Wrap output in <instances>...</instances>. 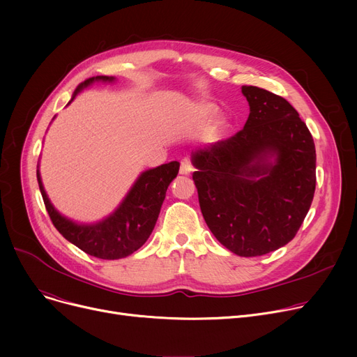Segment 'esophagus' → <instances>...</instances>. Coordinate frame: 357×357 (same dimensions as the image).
<instances>
[{
    "mask_svg": "<svg viewBox=\"0 0 357 357\" xmlns=\"http://www.w3.org/2000/svg\"><path fill=\"white\" fill-rule=\"evenodd\" d=\"M194 171V166H192V162L188 159V158H183L181 160V165H179V174L181 175H188Z\"/></svg>",
    "mask_w": 357,
    "mask_h": 357,
    "instance_id": "esophagus-1",
    "label": "esophagus"
}]
</instances>
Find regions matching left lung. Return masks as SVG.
Returning a JSON list of instances; mask_svg holds the SVG:
<instances>
[{
  "instance_id": "1",
  "label": "left lung",
  "mask_w": 357,
  "mask_h": 357,
  "mask_svg": "<svg viewBox=\"0 0 357 357\" xmlns=\"http://www.w3.org/2000/svg\"><path fill=\"white\" fill-rule=\"evenodd\" d=\"M241 92L250 107L245 127L197 150L192 179L215 238L255 257L285 246L301 227L315 192L317 158L307 124L285 98L257 86Z\"/></svg>"
}]
</instances>
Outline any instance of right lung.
I'll return each mask as SVG.
<instances>
[{
  "mask_svg": "<svg viewBox=\"0 0 357 357\" xmlns=\"http://www.w3.org/2000/svg\"><path fill=\"white\" fill-rule=\"evenodd\" d=\"M93 81L111 82L114 78H88L75 91L72 100L82 88L91 85ZM178 171L179 163L174 160L143 172L117 211L92 226H82L62 217L50 204L43 190L39 171H37V181H39L45 207L56 230L82 252L98 259L112 260L126 257L144 245L155 229L167 186L176 178Z\"/></svg>",
  "mask_w": 357,
  "mask_h": 357,
  "instance_id": "add662e5",
  "label": "right lung"
}]
</instances>
